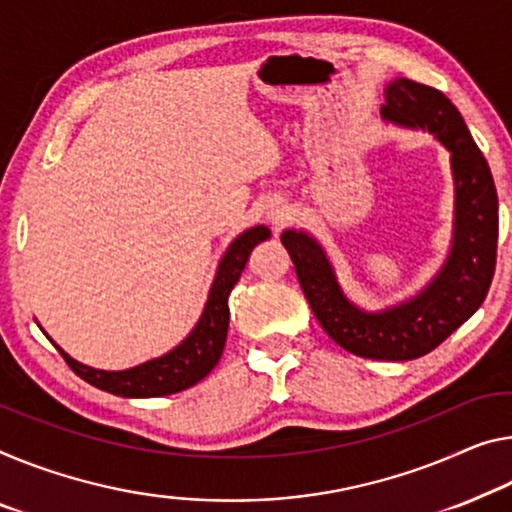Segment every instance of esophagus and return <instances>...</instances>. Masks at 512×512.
I'll use <instances>...</instances> for the list:
<instances>
[{
  "label": "esophagus",
  "mask_w": 512,
  "mask_h": 512,
  "mask_svg": "<svg viewBox=\"0 0 512 512\" xmlns=\"http://www.w3.org/2000/svg\"><path fill=\"white\" fill-rule=\"evenodd\" d=\"M267 215H270L272 224H281V222H283V212H281L279 208H272L270 212H267Z\"/></svg>",
  "instance_id": "1"
}]
</instances>
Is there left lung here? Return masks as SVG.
Returning a JSON list of instances; mask_svg holds the SVG:
<instances>
[{
  "instance_id": "8db88e82",
  "label": "left lung",
  "mask_w": 512,
  "mask_h": 512,
  "mask_svg": "<svg viewBox=\"0 0 512 512\" xmlns=\"http://www.w3.org/2000/svg\"><path fill=\"white\" fill-rule=\"evenodd\" d=\"M384 98V121L428 130L451 153L453 242L442 270L412 300L371 313L345 297L313 235L288 229L281 242L293 258L313 316L332 341L357 357L407 361L435 350L483 304L497 265L499 201L483 153L442 91L398 77L384 89Z\"/></svg>"
}]
</instances>
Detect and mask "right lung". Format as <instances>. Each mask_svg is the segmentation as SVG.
I'll use <instances>...</instances> for the list:
<instances>
[{
    "label": "right lung",
    "mask_w": 512,
    "mask_h": 512,
    "mask_svg": "<svg viewBox=\"0 0 512 512\" xmlns=\"http://www.w3.org/2000/svg\"><path fill=\"white\" fill-rule=\"evenodd\" d=\"M267 238H270L267 226H254V229L245 231L231 242V247L226 249L222 261H219L215 281H212L208 302L203 306L199 322H196L190 336L167 355L128 368V371H98V368L75 361L52 338L50 341L84 382L107 393H114V396L155 398L190 389L192 384L201 382L222 357L226 332H229V295L235 283H238L242 270H245L251 249Z\"/></svg>",
    "instance_id": "add662e5"
}]
</instances>
